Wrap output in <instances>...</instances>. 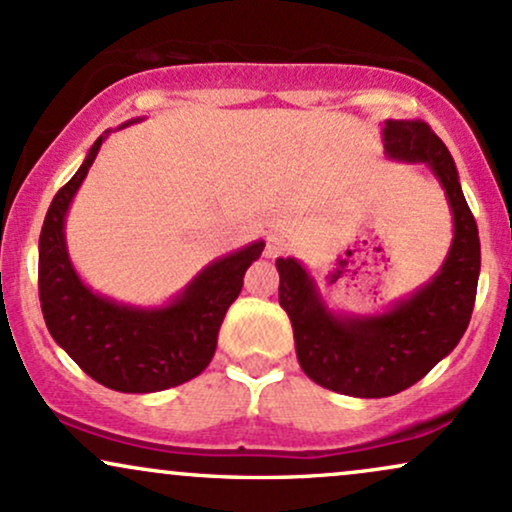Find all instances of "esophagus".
<instances>
[{"label":"esophagus","instance_id":"34e87169","mask_svg":"<svg viewBox=\"0 0 512 512\" xmlns=\"http://www.w3.org/2000/svg\"><path fill=\"white\" fill-rule=\"evenodd\" d=\"M281 250H284V240H281L279 236H269L267 238V245H264V255L276 257Z\"/></svg>","mask_w":512,"mask_h":512}]
</instances>
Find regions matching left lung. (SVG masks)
Wrapping results in <instances>:
<instances>
[{"label":"left lung","mask_w":512,"mask_h":512,"mask_svg":"<svg viewBox=\"0 0 512 512\" xmlns=\"http://www.w3.org/2000/svg\"><path fill=\"white\" fill-rule=\"evenodd\" d=\"M387 156L424 163L452 211V245L440 272L378 315H339L296 257H279V305L289 315L303 373L339 395L378 399L407 390L455 349L469 325L481 269L479 231L460 175L426 122L385 120Z\"/></svg>","instance_id":"left-lung-1"}]
</instances>
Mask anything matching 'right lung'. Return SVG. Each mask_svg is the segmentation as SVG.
<instances>
[{"label": "right lung", "mask_w": 512, "mask_h": 512, "mask_svg": "<svg viewBox=\"0 0 512 512\" xmlns=\"http://www.w3.org/2000/svg\"><path fill=\"white\" fill-rule=\"evenodd\" d=\"M108 134L110 129L93 142L45 214L38 243L40 308L52 339L86 375L110 390L146 395L187 383L209 366L226 310L243 289L248 267L262 255L264 240L207 264L158 308L117 303L88 289L69 260L64 219Z\"/></svg>", "instance_id": "obj_1"}]
</instances>
